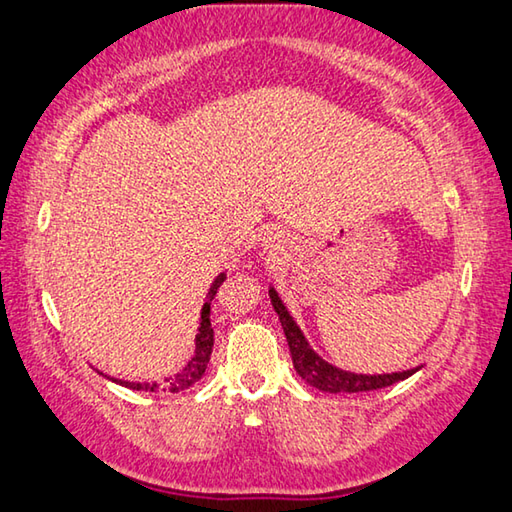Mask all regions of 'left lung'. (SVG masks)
Wrapping results in <instances>:
<instances>
[{
    "label": "left lung",
    "instance_id": "8db88e82",
    "mask_svg": "<svg viewBox=\"0 0 512 512\" xmlns=\"http://www.w3.org/2000/svg\"><path fill=\"white\" fill-rule=\"evenodd\" d=\"M270 299L276 315H279L283 333H286L288 347H290V356H292V365H295L297 374L304 379L308 385L322 390V392H367V390H379V388H388V385L404 381L408 376H413L420 367H413V370L406 372H392V374H354V372H345L340 367H335L331 363H326L322 356H317L315 351L308 345V340L304 338V333L297 326V322L292 320V315L286 311L283 301L279 297V292L270 288Z\"/></svg>",
    "mask_w": 512,
    "mask_h": 512
}]
</instances>
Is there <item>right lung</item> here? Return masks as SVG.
Returning <instances> with one entry per match:
<instances>
[{"instance_id":"add662e5","label":"right lung","mask_w":512,"mask_h":512,"mask_svg":"<svg viewBox=\"0 0 512 512\" xmlns=\"http://www.w3.org/2000/svg\"><path fill=\"white\" fill-rule=\"evenodd\" d=\"M226 274L222 272L217 279L213 281L211 290H208L206 295V304L201 308V320H199V329H197V338H195V356L188 360V365L183 367V370L174 376V379H167V383L163 385V390H170V392H181V390H188L190 385H195L201 376L206 372V365L208 360H211V351H213V326H211V301L215 299L217 290L224 283ZM115 383L124 385V388H131V390H156V383H133V381H117Z\"/></svg>"}]
</instances>
